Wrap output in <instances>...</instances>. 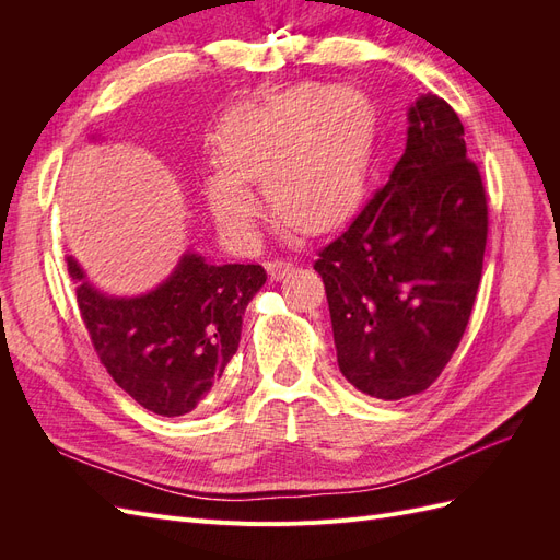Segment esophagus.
I'll return each instance as SVG.
<instances>
[{
    "instance_id": "1",
    "label": "esophagus",
    "mask_w": 560,
    "mask_h": 560,
    "mask_svg": "<svg viewBox=\"0 0 560 560\" xmlns=\"http://www.w3.org/2000/svg\"><path fill=\"white\" fill-rule=\"evenodd\" d=\"M266 270H268L270 280H282L284 276H290L292 264L290 261H282V259H273V261L266 264Z\"/></svg>"
}]
</instances>
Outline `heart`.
Masks as SVG:
<instances>
[{
    "label": "heart",
    "mask_w": 560,
    "mask_h": 560,
    "mask_svg": "<svg viewBox=\"0 0 560 560\" xmlns=\"http://www.w3.org/2000/svg\"><path fill=\"white\" fill-rule=\"evenodd\" d=\"M374 109L352 86H296L226 116L217 167L206 179L214 217L247 233L259 214L249 184H266L284 226L325 235L346 224L366 189Z\"/></svg>",
    "instance_id": "b5f03b06"
}]
</instances>
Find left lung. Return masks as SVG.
I'll use <instances>...</instances> for the list:
<instances>
[{"label": "left lung", "mask_w": 560, "mask_h": 560, "mask_svg": "<svg viewBox=\"0 0 560 560\" xmlns=\"http://www.w3.org/2000/svg\"><path fill=\"white\" fill-rule=\"evenodd\" d=\"M406 149L383 189L319 252L336 360L360 393L428 389L465 334L488 235L479 167L446 100L406 112Z\"/></svg>", "instance_id": "obj_1"}]
</instances>
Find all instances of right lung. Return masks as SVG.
Masks as SVG:
<instances>
[{
    "mask_svg": "<svg viewBox=\"0 0 560 560\" xmlns=\"http://www.w3.org/2000/svg\"><path fill=\"white\" fill-rule=\"evenodd\" d=\"M97 140V138H93ZM93 346L118 387L165 418L191 413L238 350L247 303L266 282L257 264H208L184 249L154 290L107 294L67 257Z\"/></svg>",
    "mask_w": 560,
    "mask_h": 560,
    "instance_id": "obj_1",
    "label": "right lung"
}]
</instances>
